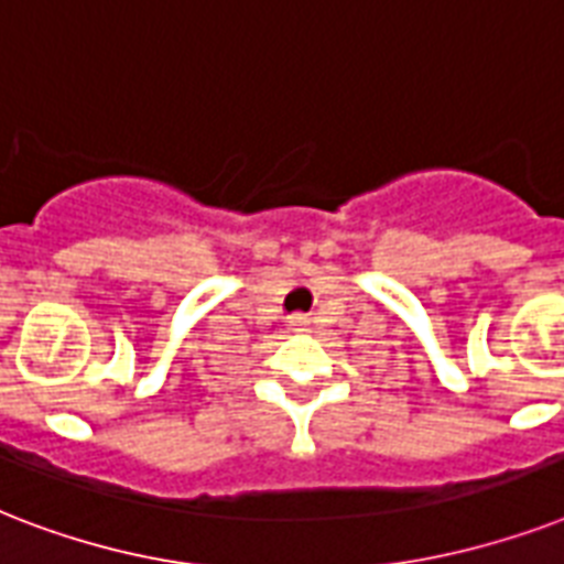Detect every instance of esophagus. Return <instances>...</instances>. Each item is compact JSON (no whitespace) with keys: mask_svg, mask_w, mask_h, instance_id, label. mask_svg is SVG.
Masks as SVG:
<instances>
[{"mask_svg":"<svg viewBox=\"0 0 564 564\" xmlns=\"http://www.w3.org/2000/svg\"><path fill=\"white\" fill-rule=\"evenodd\" d=\"M290 325H292V330H307V318H304V316H292Z\"/></svg>","mask_w":564,"mask_h":564,"instance_id":"esophagus-1","label":"esophagus"}]
</instances>
